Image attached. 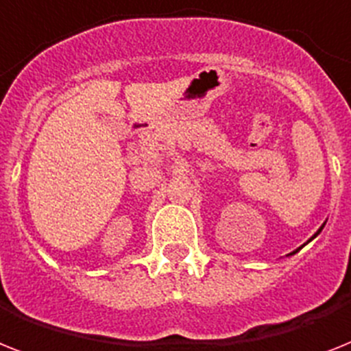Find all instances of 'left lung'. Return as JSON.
<instances>
[{
    "mask_svg": "<svg viewBox=\"0 0 351 351\" xmlns=\"http://www.w3.org/2000/svg\"><path fill=\"white\" fill-rule=\"evenodd\" d=\"M323 227H324V225H323ZM323 227H321V229L317 230V234H319V232H321V230H323ZM317 234H314V238H315V236H317ZM298 250H299V249H298ZM298 250H294V252H292V254H295V252H298Z\"/></svg>",
    "mask_w": 351,
    "mask_h": 351,
    "instance_id": "8db88e82",
    "label": "left lung"
}]
</instances>
